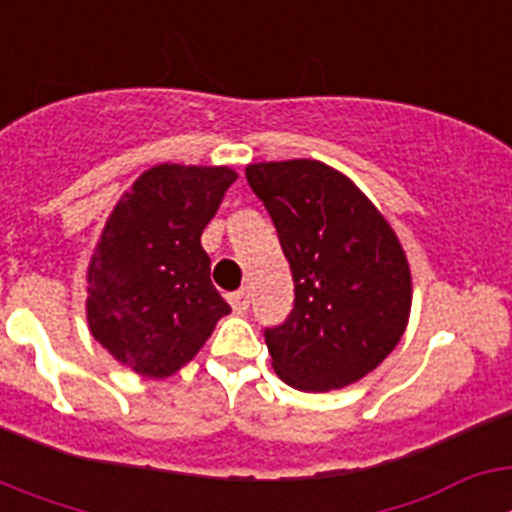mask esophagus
I'll list each match as a JSON object with an SVG mask.
<instances>
[{"label": "esophagus", "mask_w": 512, "mask_h": 512, "mask_svg": "<svg viewBox=\"0 0 512 512\" xmlns=\"http://www.w3.org/2000/svg\"><path fill=\"white\" fill-rule=\"evenodd\" d=\"M228 300H230V305H233L235 312H246L251 297H248V289H238V292H230Z\"/></svg>", "instance_id": "obj_1"}]
</instances>
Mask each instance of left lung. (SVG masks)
I'll return each mask as SVG.
<instances>
[{"mask_svg": "<svg viewBox=\"0 0 512 512\" xmlns=\"http://www.w3.org/2000/svg\"><path fill=\"white\" fill-rule=\"evenodd\" d=\"M292 269L295 307L264 330L271 366L305 392L377 369L405 333L410 269L397 235L341 171L295 158L246 169Z\"/></svg>", "mask_w": 512, "mask_h": 512, "instance_id": "obj_1", "label": "left lung"}]
</instances>
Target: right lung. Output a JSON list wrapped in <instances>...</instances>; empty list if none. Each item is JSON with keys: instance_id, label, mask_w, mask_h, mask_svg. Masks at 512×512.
I'll use <instances>...</instances> for the list:
<instances>
[{"instance_id": "add662e5", "label": "right lung", "mask_w": 512, "mask_h": 512, "mask_svg": "<svg viewBox=\"0 0 512 512\" xmlns=\"http://www.w3.org/2000/svg\"><path fill=\"white\" fill-rule=\"evenodd\" d=\"M233 182L225 166H153L104 225L89 266V328L143 377L182 369L230 312L200 238Z\"/></svg>"}]
</instances>
